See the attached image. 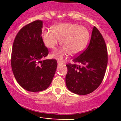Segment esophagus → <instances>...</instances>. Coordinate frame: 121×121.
Masks as SVG:
<instances>
[{"label": "esophagus", "mask_w": 121, "mask_h": 121, "mask_svg": "<svg viewBox=\"0 0 121 121\" xmlns=\"http://www.w3.org/2000/svg\"><path fill=\"white\" fill-rule=\"evenodd\" d=\"M57 64H58L59 65H60V64H63V62L59 61V60H58V61H57Z\"/></svg>", "instance_id": "1"}]
</instances>
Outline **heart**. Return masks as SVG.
<instances>
[{"mask_svg":"<svg viewBox=\"0 0 121 121\" xmlns=\"http://www.w3.org/2000/svg\"><path fill=\"white\" fill-rule=\"evenodd\" d=\"M42 39L45 45L51 49L57 46L60 39L62 47L54 51L52 56L62 59L70 54L76 55L84 51L89 41L90 33L84 26L74 23H63L54 25L52 28L43 32Z\"/></svg>","mask_w":121,"mask_h":121,"instance_id":"b5f03b06","label":"heart"}]
</instances>
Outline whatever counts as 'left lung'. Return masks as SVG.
Wrapping results in <instances>:
<instances>
[{
    "label": "left lung",
    "mask_w": 121,
    "mask_h": 121,
    "mask_svg": "<svg viewBox=\"0 0 121 121\" xmlns=\"http://www.w3.org/2000/svg\"><path fill=\"white\" fill-rule=\"evenodd\" d=\"M66 65V85L71 92L79 95L92 93L102 83L106 71L108 54L103 36L96 26L93 29L89 45Z\"/></svg>",
    "instance_id": "8db88e82"
}]
</instances>
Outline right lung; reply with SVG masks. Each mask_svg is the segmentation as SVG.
<instances>
[{"label": "right lung", "instance_id": "add662e5", "mask_svg": "<svg viewBox=\"0 0 121 121\" xmlns=\"http://www.w3.org/2000/svg\"><path fill=\"white\" fill-rule=\"evenodd\" d=\"M43 21H33L19 30L14 40L11 64L18 84L26 90L37 92L50 86L57 68L56 59H43L48 54L42 37Z\"/></svg>", "mask_w": 121, "mask_h": 121}]
</instances>
